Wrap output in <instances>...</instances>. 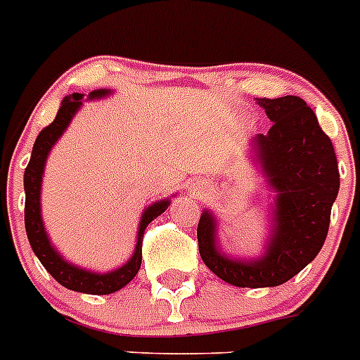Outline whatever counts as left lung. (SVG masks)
Here are the masks:
<instances>
[{
  "instance_id": "1",
  "label": "left lung",
  "mask_w": 360,
  "mask_h": 360,
  "mask_svg": "<svg viewBox=\"0 0 360 360\" xmlns=\"http://www.w3.org/2000/svg\"><path fill=\"white\" fill-rule=\"evenodd\" d=\"M270 132L254 139L255 158L277 190L275 228L266 254L257 261H236L215 248V223L202 212L198 224L199 254L217 277L240 288L279 286L297 275L323 248L331 205L339 193V167L330 137L314 110L297 96L259 99Z\"/></svg>"
}]
</instances>
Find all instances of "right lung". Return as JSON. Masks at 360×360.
<instances>
[{"mask_svg": "<svg viewBox=\"0 0 360 360\" xmlns=\"http://www.w3.org/2000/svg\"><path fill=\"white\" fill-rule=\"evenodd\" d=\"M105 94L108 92L106 90H94V92H90V98H101ZM81 103H83V94H72V96L65 98L61 106H59L56 120L49 127L43 128L39 136L36 137L32 155H30L27 168H25V228H27V236H29V243L32 246L34 254L37 255V259L41 261L45 270L59 284H63L65 288L74 290V292L92 293V295H108V293H114L123 288V286H127L136 277V274L141 268L145 228L158 215H161L162 212L167 210L170 201L154 202V205L146 208L141 217V224H139L136 252H134L132 259L124 266L117 268V270L110 271V274H92V271L79 270V268L68 264L50 246V240L45 233V228H43L41 214H39V192H41L43 168H45V161L50 148L58 141L59 136L63 134L65 128L68 127L72 115L76 114Z\"/></svg>", "mask_w": 360, "mask_h": 360, "instance_id": "add662e5", "label": "right lung"}]
</instances>
